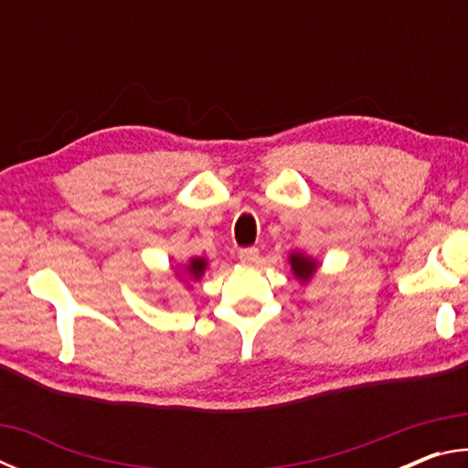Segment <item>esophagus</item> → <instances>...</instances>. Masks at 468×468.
Instances as JSON below:
<instances>
[{
    "label": "esophagus",
    "instance_id": "34e87169",
    "mask_svg": "<svg viewBox=\"0 0 468 468\" xmlns=\"http://www.w3.org/2000/svg\"><path fill=\"white\" fill-rule=\"evenodd\" d=\"M258 256H260V251L256 248H245L239 251V262L243 266H251L258 262Z\"/></svg>",
    "mask_w": 468,
    "mask_h": 468
}]
</instances>
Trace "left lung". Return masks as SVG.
<instances>
[{
  "mask_svg": "<svg viewBox=\"0 0 468 468\" xmlns=\"http://www.w3.org/2000/svg\"><path fill=\"white\" fill-rule=\"evenodd\" d=\"M289 266H291V272L295 279L305 284L312 281V276L318 271V260L307 256L303 251H291L289 253Z\"/></svg>",
  "mask_w": 468,
  "mask_h": 468,
  "instance_id": "obj_1",
  "label": "left lung"
}]
</instances>
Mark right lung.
Instances as JSON below:
<instances>
[{
    "mask_svg": "<svg viewBox=\"0 0 468 468\" xmlns=\"http://www.w3.org/2000/svg\"><path fill=\"white\" fill-rule=\"evenodd\" d=\"M206 268H208V260L202 256H196V258H189L187 262L176 266V276L179 281H184L186 284H192V282L202 279Z\"/></svg>",
    "mask_w": 468,
    "mask_h": 468,
    "instance_id": "add662e5",
    "label": "right lung"
}]
</instances>
